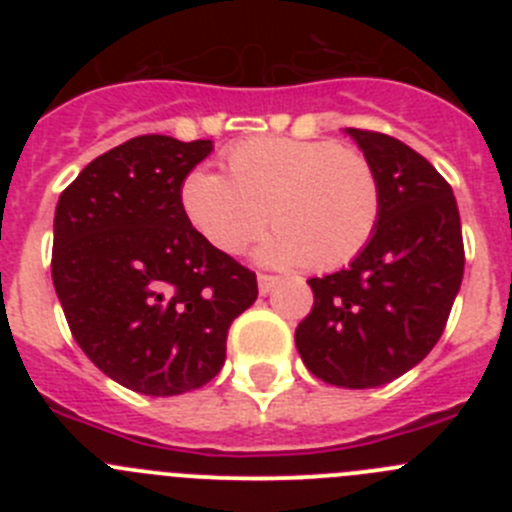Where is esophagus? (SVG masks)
Masks as SVG:
<instances>
[{
	"mask_svg": "<svg viewBox=\"0 0 512 512\" xmlns=\"http://www.w3.org/2000/svg\"><path fill=\"white\" fill-rule=\"evenodd\" d=\"M279 284V279L277 277H269V274H259V292L261 295H271V292H274V287H277Z\"/></svg>",
	"mask_w": 512,
	"mask_h": 512,
	"instance_id": "1",
	"label": "esophagus"
}]
</instances>
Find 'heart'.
Listing matches in <instances>:
<instances>
[{"instance_id": "heart-1", "label": "heart", "mask_w": 512, "mask_h": 512, "mask_svg": "<svg viewBox=\"0 0 512 512\" xmlns=\"http://www.w3.org/2000/svg\"><path fill=\"white\" fill-rule=\"evenodd\" d=\"M228 176L194 169L179 202L194 230L225 253L256 248L269 266L333 269L364 251L382 215V184L364 153L336 140L251 138L225 153Z\"/></svg>"}]
</instances>
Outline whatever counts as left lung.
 I'll return each mask as SVG.
<instances>
[{"label": "left lung", "instance_id": "8db88e82", "mask_svg": "<svg viewBox=\"0 0 512 512\" xmlns=\"http://www.w3.org/2000/svg\"><path fill=\"white\" fill-rule=\"evenodd\" d=\"M382 184V215L346 269L310 279V315L297 325L302 361L348 390L382 387L410 372L441 338L464 277L454 192L402 140L346 128Z\"/></svg>", "mask_w": 512, "mask_h": 512}]
</instances>
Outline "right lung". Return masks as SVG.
I'll return each mask as SVG.
<instances>
[{
    "label": "right lung",
    "instance_id": "right-lung-1",
    "mask_svg": "<svg viewBox=\"0 0 512 512\" xmlns=\"http://www.w3.org/2000/svg\"><path fill=\"white\" fill-rule=\"evenodd\" d=\"M212 140L140 135L94 158L58 197L53 287L81 351L128 390L171 397L225 364L256 274L205 241L179 202Z\"/></svg>",
    "mask_w": 512,
    "mask_h": 512
}]
</instances>
